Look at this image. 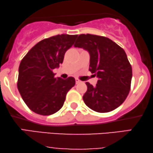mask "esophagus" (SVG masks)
I'll list each match as a JSON object with an SVG mask.
<instances>
[{"label": "esophagus", "instance_id": "esophagus-1", "mask_svg": "<svg viewBox=\"0 0 153 153\" xmlns=\"http://www.w3.org/2000/svg\"><path fill=\"white\" fill-rule=\"evenodd\" d=\"M75 81H76V84H79V83L81 82V81L79 80V79H75Z\"/></svg>", "mask_w": 153, "mask_h": 153}]
</instances>
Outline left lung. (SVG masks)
<instances>
[{
	"mask_svg": "<svg viewBox=\"0 0 153 153\" xmlns=\"http://www.w3.org/2000/svg\"><path fill=\"white\" fill-rule=\"evenodd\" d=\"M90 54L89 71L98 77L96 86L86 82L85 104L98 112H108L124 102L131 89L132 68L122 48L105 36L80 34L74 44Z\"/></svg>",
	"mask_w": 153,
	"mask_h": 153,
	"instance_id": "1",
	"label": "left lung"
}]
</instances>
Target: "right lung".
Masks as SVG:
<instances>
[{
	"instance_id": "1",
	"label": "right lung",
	"mask_w": 153,
	"mask_h": 153,
	"mask_svg": "<svg viewBox=\"0 0 153 153\" xmlns=\"http://www.w3.org/2000/svg\"><path fill=\"white\" fill-rule=\"evenodd\" d=\"M77 35L61 34L39 41L22 59L17 88L33 112L51 115L63 106L67 92L75 85L74 77L55 78L53 70L62 64L66 51Z\"/></svg>"
}]
</instances>
